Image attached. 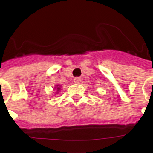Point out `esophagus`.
<instances>
[{
  "instance_id": "1",
  "label": "esophagus",
  "mask_w": 153,
  "mask_h": 153,
  "mask_svg": "<svg viewBox=\"0 0 153 153\" xmlns=\"http://www.w3.org/2000/svg\"><path fill=\"white\" fill-rule=\"evenodd\" d=\"M80 81H81V79L80 77H75L74 79V82L75 83H80Z\"/></svg>"
}]
</instances>
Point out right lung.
<instances>
[{"label": "right lung", "instance_id": "right-lung-1", "mask_svg": "<svg viewBox=\"0 0 153 153\" xmlns=\"http://www.w3.org/2000/svg\"><path fill=\"white\" fill-rule=\"evenodd\" d=\"M54 90H56V93H58V92H60V90H61V86L60 85H56V86H55V89Z\"/></svg>", "mask_w": 153, "mask_h": 153}]
</instances>
